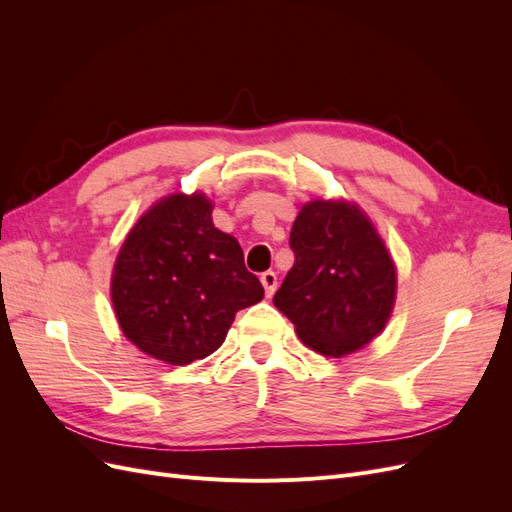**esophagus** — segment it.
Returning a JSON list of instances; mask_svg holds the SVG:
<instances>
[{"label": "esophagus", "mask_w": 512, "mask_h": 512, "mask_svg": "<svg viewBox=\"0 0 512 512\" xmlns=\"http://www.w3.org/2000/svg\"><path fill=\"white\" fill-rule=\"evenodd\" d=\"M260 282H262V286H265L267 297H271V294L277 288V275H275V271H265V273H262L260 275Z\"/></svg>", "instance_id": "obj_1"}]
</instances>
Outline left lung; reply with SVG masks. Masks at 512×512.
I'll list each match as a JSON object with an SVG mask.
<instances>
[{
	"mask_svg": "<svg viewBox=\"0 0 512 512\" xmlns=\"http://www.w3.org/2000/svg\"><path fill=\"white\" fill-rule=\"evenodd\" d=\"M294 265L273 303L301 342L324 356L369 344L391 316L395 265L378 232L348 203L312 200L290 230Z\"/></svg>",
	"mask_w": 512,
	"mask_h": 512,
	"instance_id": "1",
	"label": "left lung"
}]
</instances>
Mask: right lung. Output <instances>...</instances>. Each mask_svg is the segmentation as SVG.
<instances>
[{
    "label": "right lung",
    "mask_w": 512,
    "mask_h": 512,
    "mask_svg": "<svg viewBox=\"0 0 512 512\" xmlns=\"http://www.w3.org/2000/svg\"><path fill=\"white\" fill-rule=\"evenodd\" d=\"M262 294L237 239L213 226L203 194L153 205L123 243L111 284L123 335L170 365L218 350L239 309Z\"/></svg>",
    "instance_id": "1"
}]
</instances>
